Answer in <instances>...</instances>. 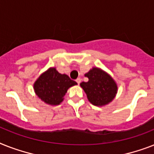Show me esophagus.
I'll use <instances>...</instances> for the list:
<instances>
[{"instance_id":"obj_1","label":"esophagus","mask_w":154,"mask_h":154,"mask_svg":"<svg viewBox=\"0 0 154 154\" xmlns=\"http://www.w3.org/2000/svg\"><path fill=\"white\" fill-rule=\"evenodd\" d=\"M76 81H77V83L78 84V85H80V83H81V78H77V79L76 80Z\"/></svg>"}]
</instances>
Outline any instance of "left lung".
Wrapping results in <instances>:
<instances>
[{"mask_svg":"<svg viewBox=\"0 0 154 154\" xmlns=\"http://www.w3.org/2000/svg\"><path fill=\"white\" fill-rule=\"evenodd\" d=\"M88 81L81 83L90 103L95 106L106 105L113 100L118 87L111 76L101 69L94 67L85 74Z\"/></svg>","mask_w":154,"mask_h":154,"instance_id":"8db88e82","label":"left lung"}]
</instances>
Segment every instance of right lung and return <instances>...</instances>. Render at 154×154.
Here are the masks:
<instances>
[{
    "instance_id": "add662e5",
    "label": "right lung",
    "mask_w": 154,
    "mask_h": 154,
    "mask_svg": "<svg viewBox=\"0 0 154 154\" xmlns=\"http://www.w3.org/2000/svg\"><path fill=\"white\" fill-rule=\"evenodd\" d=\"M77 84L68 75L61 74L55 68H50L36 80L34 89L38 98L44 103L58 105L63 101L67 90Z\"/></svg>"
}]
</instances>
